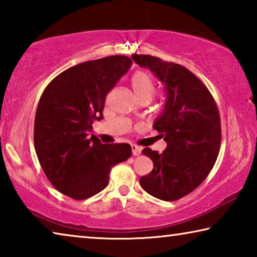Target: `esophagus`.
I'll return each instance as SVG.
<instances>
[{
	"mask_svg": "<svg viewBox=\"0 0 257 257\" xmlns=\"http://www.w3.org/2000/svg\"><path fill=\"white\" fill-rule=\"evenodd\" d=\"M132 150H133V154L135 156H138L141 154L142 152V147L141 146H137V145H132Z\"/></svg>",
	"mask_w": 257,
	"mask_h": 257,
	"instance_id": "34e87169",
	"label": "esophagus"
}]
</instances>
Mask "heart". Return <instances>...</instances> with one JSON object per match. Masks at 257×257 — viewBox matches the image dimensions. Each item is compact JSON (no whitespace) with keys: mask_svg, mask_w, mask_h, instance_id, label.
Masks as SVG:
<instances>
[{"mask_svg":"<svg viewBox=\"0 0 257 257\" xmlns=\"http://www.w3.org/2000/svg\"><path fill=\"white\" fill-rule=\"evenodd\" d=\"M132 86L138 101L147 99V101L151 102L153 99L155 95V86L153 80L146 73H135L132 78Z\"/></svg>","mask_w":257,"mask_h":257,"instance_id":"b5f03b06","label":"heart"}]
</instances>
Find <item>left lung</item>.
I'll use <instances>...</instances> for the list:
<instances>
[{
    "instance_id": "obj_1",
    "label": "left lung",
    "mask_w": 257,
    "mask_h": 257,
    "mask_svg": "<svg viewBox=\"0 0 257 257\" xmlns=\"http://www.w3.org/2000/svg\"><path fill=\"white\" fill-rule=\"evenodd\" d=\"M164 85L163 111L153 128L167 143L163 153L143 150L153 170L141 178L146 193L162 201H177L202 184L214 165L221 143L219 111L206 86L188 69L152 55L133 54Z\"/></svg>"
}]
</instances>
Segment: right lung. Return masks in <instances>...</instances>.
<instances>
[{
    "label": "right lung",
    "mask_w": 257,
    "mask_h": 257,
    "mask_svg": "<svg viewBox=\"0 0 257 257\" xmlns=\"http://www.w3.org/2000/svg\"><path fill=\"white\" fill-rule=\"evenodd\" d=\"M132 64L123 55L87 61L61 72L42 94L35 150L51 184L66 196L86 199L98 194L111 169L132 156L129 144H103L92 135L94 121L103 119L106 94Z\"/></svg>",
    "instance_id": "right-lung-1"
}]
</instances>
